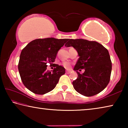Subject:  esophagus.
Segmentation results:
<instances>
[{
	"instance_id": "obj_1",
	"label": "esophagus",
	"mask_w": 128,
	"mask_h": 128,
	"mask_svg": "<svg viewBox=\"0 0 128 128\" xmlns=\"http://www.w3.org/2000/svg\"><path fill=\"white\" fill-rule=\"evenodd\" d=\"M70 72H71V71L70 70H66V73H68V74H69V73H70Z\"/></svg>"
}]
</instances>
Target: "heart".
I'll return each mask as SVG.
<instances>
[{
  "mask_svg": "<svg viewBox=\"0 0 128 128\" xmlns=\"http://www.w3.org/2000/svg\"><path fill=\"white\" fill-rule=\"evenodd\" d=\"M62 65H63L64 67H66V68H69V67H70V64L68 62H64L63 63H62Z\"/></svg>",
  "mask_w": 128,
  "mask_h": 128,
  "instance_id": "b5f03b06",
  "label": "heart"
}]
</instances>
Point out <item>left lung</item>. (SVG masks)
Instances as JSON below:
<instances>
[{
  "label": "left lung",
  "instance_id": "left-lung-1",
  "mask_svg": "<svg viewBox=\"0 0 128 128\" xmlns=\"http://www.w3.org/2000/svg\"><path fill=\"white\" fill-rule=\"evenodd\" d=\"M67 40L65 46L73 47L79 56L73 69L78 74L77 78L72 82L73 88L85 96L98 94L106 88L110 80L112 62L108 51L95 41L82 39ZM81 68L85 70L82 74L78 72Z\"/></svg>",
  "mask_w": 128,
  "mask_h": 128
}]
</instances>
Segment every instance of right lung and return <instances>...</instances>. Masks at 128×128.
<instances>
[{
	"mask_svg": "<svg viewBox=\"0 0 128 128\" xmlns=\"http://www.w3.org/2000/svg\"><path fill=\"white\" fill-rule=\"evenodd\" d=\"M68 39L47 38L32 40L21 51L18 69L24 85L36 94L43 95L56 87L60 77L66 73L63 66L56 64L52 72L47 70L59 50Z\"/></svg>",
	"mask_w": 128,
	"mask_h": 128,
	"instance_id": "right-lung-1",
	"label": "right lung"
}]
</instances>
